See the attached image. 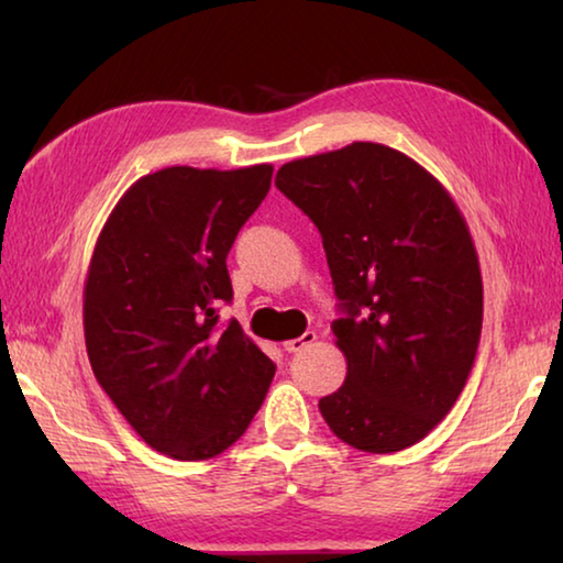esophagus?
<instances>
[{
    "instance_id": "1",
    "label": "esophagus",
    "mask_w": 563,
    "mask_h": 563,
    "mask_svg": "<svg viewBox=\"0 0 563 563\" xmlns=\"http://www.w3.org/2000/svg\"><path fill=\"white\" fill-rule=\"evenodd\" d=\"M316 340H318L316 332L308 330V332H302L300 338H292L288 342H283V347H285V352H302L305 347H310Z\"/></svg>"
}]
</instances>
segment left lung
<instances>
[{
	"label": "left lung",
	"mask_w": 563,
	"mask_h": 563,
	"mask_svg": "<svg viewBox=\"0 0 563 563\" xmlns=\"http://www.w3.org/2000/svg\"><path fill=\"white\" fill-rule=\"evenodd\" d=\"M275 186L318 225L340 300L332 332L347 377L320 412L355 450H407L474 367L482 273L470 228L440 180L369 141L290 161Z\"/></svg>",
	"instance_id": "1"
}]
</instances>
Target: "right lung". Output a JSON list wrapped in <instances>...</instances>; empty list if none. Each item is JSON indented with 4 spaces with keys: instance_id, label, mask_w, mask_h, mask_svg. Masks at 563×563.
Wrapping results in <instances>:
<instances>
[{
    "instance_id": "add662e5",
    "label": "right lung",
    "mask_w": 563,
    "mask_h": 563,
    "mask_svg": "<svg viewBox=\"0 0 563 563\" xmlns=\"http://www.w3.org/2000/svg\"><path fill=\"white\" fill-rule=\"evenodd\" d=\"M273 166H170L139 178L97 241L84 288L93 375L156 452L201 462L258 412L273 360L238 320L228 251L271 190Z\"/></svg>"
}]
</instances>
